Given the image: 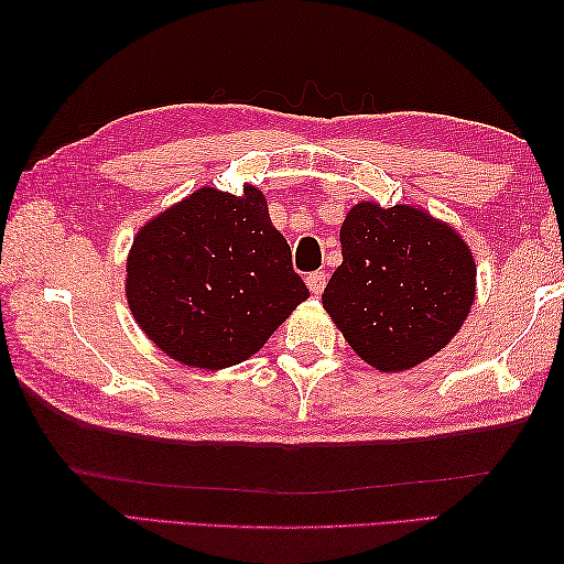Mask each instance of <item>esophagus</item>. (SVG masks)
I'll return each instance as SVG.
<instances>
[{"instance_id": "esophagus-1", "label": "esophagus", "mask_w": 564, "mask_h": 564, "mask_svg": "<svg viewBox=\"0 0 564 564\" xmlns=\"http://www.w3.org/2000/svg\"><path fill=\"white\" fill-rule=\"evenodd\" d=\"M305 283H307L310 293H313V295H319L322 291H325V285H327V273H325V271H313V273H307Z\"/></svg>"}]
</instances>
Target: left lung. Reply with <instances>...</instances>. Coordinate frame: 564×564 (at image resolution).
<instances>
[{"instance_id": "8db88e82", "label": "left lung", "mask_w": 564, "mask_h": 564, "mask_svg": "<svg viewBox=\"0 0 564 564\" xmlns=\"http://www.w3.org/2000/svg\"><path fill=\"white\" fill-rule=\"evenodd\" d=\"M322 305L366 364L398 373L446 346L475 303V259L422 208L356 203Z\"/></svg>"}]
</instances>
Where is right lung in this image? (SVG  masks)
Returning <instances> with one entry per match:
<instances>
[{
	"label": "right lung",
	"mask_w": 564,
	"mask_h": 564,
	"mask_svg": "<svg viewBox=\"0 0 564 564\" xmlns=\"http://www.w3.org/2000/svg\"><path fill=\"white\" fill-rule=\"evenodd\" d=\"M126 271L140 329L208 370L247 361L310 295L254 186L242 196L203 186L166 208L135 235Z\"/></svg>",
	"instance_id": "obj_1"
}]
</instances>
